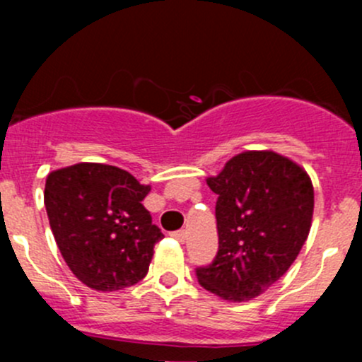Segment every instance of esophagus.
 Here are the masks:
<instances>
[{
    "mask_svg": "<svg viewBox=\"0 0 362 362\" xmlns=\"http://www.w3.org/2000/svg\"><path fill=\"white\" fill-rule=\"evenodd\" d=\"M171 236H173L175 240H178V242H185V238H187V233H185V229H178V231L171 233Z\"/></svg>",
    "mask_w": 362,
    "mask_h": 362,
    "instance_id": "esophagus-1",
    "label": "esophagus"
}]
</instances>
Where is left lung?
I'll list each match as a JSON object with an SVG mask.
<instances>
[{
  "mask_svg": "<svg viewBox=\"0 0 362 362\" xmlns=\"http://www.w3.org/2000/svg\"><path fill=\"white\" fill-rule=\"evenodd\" d=\"M206 184L218 196V252L196 276L226 301H250L291 268L305 245L313 215L312 180L286 156L247 151Z\"/></svg>",
  "mask_w": 362,
  "mask_h": 362,
  "instance_id": "left-lung-1",
  "label": "left lung"
}]
</instances>
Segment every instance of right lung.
I'll return each instance as SVG.
<instances>
[{
	"label": "right lung",
	"instance_id": "right-lung-1",
	"mask_svg": "<svg viewBox=\"0 0 362 362\" xmlns=\"http://www.w3.org/2000/svg\"><path fill=\"white\" fill-rule=\"evenodd\" d=\"M151 192L126 170L78 163L49 173L50 229L73 275L101 293L140 282L163 233L141 204Z\"/></svg>",
	"mask_w": 362,
	"mask_h": 362
}]
</instances>
